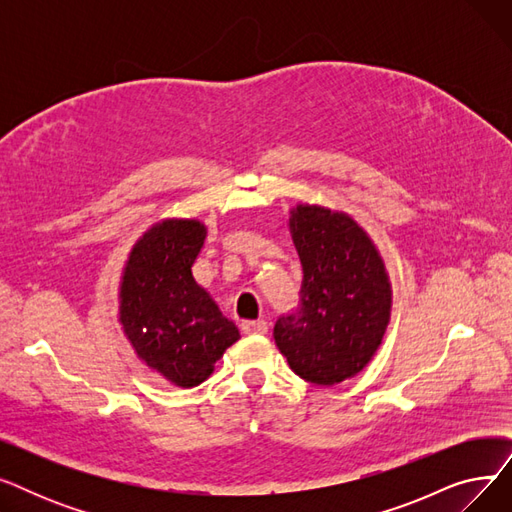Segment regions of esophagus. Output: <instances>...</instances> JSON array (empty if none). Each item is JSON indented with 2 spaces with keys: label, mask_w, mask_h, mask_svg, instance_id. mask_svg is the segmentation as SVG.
Wrapping results in <instances>:
<instances>
[{
  "label": "esophagus",
  "mask_w": 512,
  "mask_h": 512,
  "mask_svg": "<svg viewBox=\"0 0 512 512\" xmlns=\"http://www.w3.org/2000/svg\"><path fill=\"white\" fill-rule=\"evenodd\" d=\"M240 328H242V332L249 334V336H253V334H265V332H267V324H265L263 319H257V321H242Z\"/></svg>",
  "instance_id": "1"
}]
</instances>
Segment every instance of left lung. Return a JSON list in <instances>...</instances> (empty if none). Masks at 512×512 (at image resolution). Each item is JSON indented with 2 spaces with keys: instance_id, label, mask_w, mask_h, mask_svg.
I'll list each match as a JSON object with an SVG mask.
<instances>
[{
  "instance_id": "8db88e82",
  "label": "left lung",
  "mask_w": 512,
  "mask_h": 512,
  "mask_svg": "<svg viewBox=\"0 0 512 512\" xmlns=\"http://www.w3.org/2000/svg\"><path fill=\"white\" fill-rule=\"evenodd\" d=\"M288 228L303 265L299 309L282 315L274 340L305 382L355 378L378 351L392 311V284L369 234L344 211L290 209Z\"/></svg>"
}]
</instances>
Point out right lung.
Here are the masks:
<instances>
[{"label":"right lung","instance_id":"add662e5","mask_svg":"<svg viewBox=\"0 0 512 512\" xmlns=\"http://www.w3.org/2000/svg\"><path fill=\"white\" fill-rule=\"evenodd\" d=\"M205 236L199 220L153 224L134 242L120 280L124 336L149 369L178 388L205 382L240 338L234 321L193 278Z\"/></svg>","mask_w":512,"mask_h":512}]
</instances>
